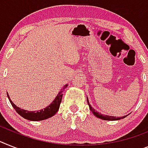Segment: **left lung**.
Instances as JSON below:
<instances>
[{
    "label": "left lung",
    "mask_w": 148,
    "mask_h": 148,
    "mask_svg": "<svg viewBox=\"0 0 148 148\" xmlns=\"http://www.w3.org/2000/svg\"><path fill=\"white\" fill-rule=\"evenodd\" d=\"M87 103H88V105H89V109H90V110H91L92 112L93 113V114H94L95 116H97L98 118H100V119H101V120H121V119H123L124 117H126V116H121V117H116V116H105V115H102V114H101L100 113L97 112V111H96L95 109L92 108L91 105H89V100H88V98H87Z\"/></svg>",
    "instance_id": "8db88e82"
}]
</instances>
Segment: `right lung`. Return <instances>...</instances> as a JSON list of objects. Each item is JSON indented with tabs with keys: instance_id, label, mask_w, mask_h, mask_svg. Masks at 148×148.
<instances>
[{
	"instance_id": "obj_1",
	"label": "right lung",
	"mask_w": 148,
	"mask_h": 148,
	"mask_svg": "<svg viewBox=\"0 0 148 148\" xmlns=\"http://www.w3.org/2000/svg\"><path fill=\"white\" fill-rule=\"evenodd\" d=\"M67 85H65L63 87V89L62 91H60L58 94L56 99H54V101L51 103L50 105L48 107L45 108L43 110H38V111H28V110H23V109L18 108V107L16 106L13 104V102L11 101V99H10L7 93V97H8L9 100L10 101L11 105L13 107V108L16 110L17 113H18L21 116H22L23 118L26 119V120H32V121H40V120H46L47 118H49L51 116H54L56 113L59 110V106H60L61 101H62V92L65 88L67 87Z\"/></svg>"
}]
</instances>
